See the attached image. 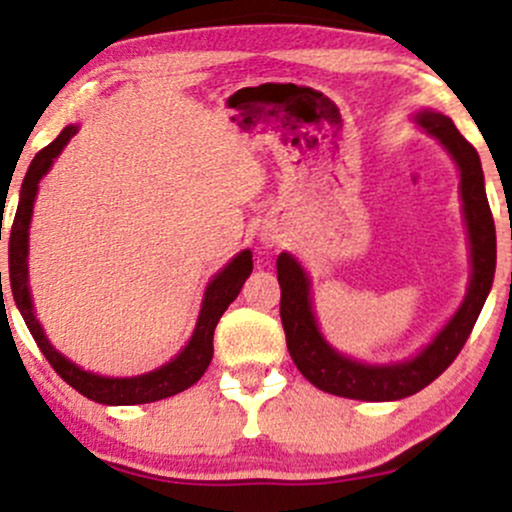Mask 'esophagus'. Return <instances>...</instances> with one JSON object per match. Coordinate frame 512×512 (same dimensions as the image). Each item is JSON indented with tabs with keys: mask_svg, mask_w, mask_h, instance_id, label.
Here are the masks:
<instances>
[{
	"mask_svg": "<svg viewBox=\"0 0 512 512\" xmlns=\"http://www.w3.org/2000/svg\"><path fill=\"white\" fill-rule=\"evenodd\" d=\"M267 243H272V245H274V243H276V240H274V236H269V238H267Z\"/></svg>",
	"mask_w": 512,
	"mask_h": 512,
	"instance_id": "1",
	"label": "esophagus"
}]
</instances>
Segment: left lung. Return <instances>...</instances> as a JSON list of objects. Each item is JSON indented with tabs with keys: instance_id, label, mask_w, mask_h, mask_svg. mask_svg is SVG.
Returning <instances> with one entry per match:
<instances>
[{
	"instance_id": "left-lung-1",
	"label": "left lung",
	"mask_w": 512,
	"mask_h": 512,
	"mask_svg": "<svg viewBox=\"0 0 512 512\" xmlns=\"http://www.w3.org/2000/svg\"><path fill=\"white\" fill-rule=\"evenodd\" d=\"M416 122L448 149L452 161L460 168L462 211L467 223L469 252H472L469 255L472 279H469L467 296L448 325L414 358L390 366H368L339 354L325 342L317 330L308 274L303 272L296 257L281 252L276 257V276L281 286V325L286 332V346L305 380L330 395L363 399V402H392L424 390L460 354L491 291L493 272H496V226L486 199L484 170L477 149L457 132L448 115L421 110Z\"/></svg>"
}]
</instances>
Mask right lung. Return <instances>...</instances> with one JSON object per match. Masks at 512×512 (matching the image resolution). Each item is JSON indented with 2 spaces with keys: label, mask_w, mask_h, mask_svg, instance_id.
Wrapping results in <instances>:
<instances>
[{
  "label": "right lung",
  "mask_w": 512,
  "mask_h": 512,
  "mask_svg": "<svg viewBox=\"0 0 512 512\" xmlns=\"http://www.w3.org/2000/svg\"><path fill=\"white\" fill-rule=\"evenodd\" d=\"M76 129H79L76 125L64 127L55 142L45 146L43 151H38L31 168H28L26 178H23L19 209H16L14 223H11L9 233L11 293H14L16 308L21 310L35 344L40 346V351L48 358L50 366L55 368V373L60 375L64 383L72 385L76 392H81V395L93 399V402L98 404H115V407L117 404L158 402V399L173 397L178 395V392L187 390L190 385H195L204 375V370L209 368L211 356H214V330L216 325H219L221 315L226 313L228 305L238 298L245 279H248L252 272V252H240V255L233 257V260L209 281L207 291H204L202 310H199L197 317V327L195 332H192L190 342H187L185 349H182L173 361H168L166 366L151 370V373L137 375V378H105V375L88 373V370L79 368L76 363L69 361V358H64L60 351L48 342L38 317L33 313L31 289H28V228H31L38 182L43 180V175L50 170L52 161L62 154V149L67 146L69 139L74 137Z\"/></svg>",
  "instance_id": "1"
}]
</instances>
